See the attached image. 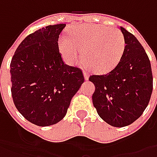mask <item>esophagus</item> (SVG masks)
<instances>
[{
    "label": "esophagus",
    "instance_id": "obj_1",
    "mask_svg": "<svg viewBox=\"0 0 157 157\" xmlns=\"http://www.w3.org/2000/svg\"><path fill=\"white\" fill-rule=\"evenodd\" d=\"M83 73H84V76H85V79H86V80H88V78H89V74H88L87 71H84Z\"/></svg>",
    "mask_w": 157,
    "mask_h": 157
}]
</instances>
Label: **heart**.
<instances>
[{
    "label": "heart",
    "instance_id": "1",
    "mask_svg": "<svg viewBox=\"0 0 157 157\" xmlns=\"http://www.w3.org/2000/svg\"><path fill=\"white\" fill-rule=\"evenodd\" d=\"M60 52L69 62L81 58L88 68L105 73L116 67L123 57L126 41L122 32L114 28L82 24L69 30L68 38L58 41Z\"/></svg>",
    "mask_w": 157,
    "mask_h": 157
}]
</instances>
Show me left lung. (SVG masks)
<instances>
[{
  "label": "left lung",
  "mask_w": 157,
  "mask_h": 157,
  "mask_svg": "<svg viewBox=\"0 0 157 157\" xmlns=\"http://www.w3.org/2000/svg\"><path fill=\"white\" fill-rule=\"evenodd\" d=\"M120 29L126 41L121 60L108 73L89 77L95 86L93 103L98 114L116 128L136 121L146 109L153 91L151 64L144 48L133 34Z\"/></svg>",
  "instance_id": "8db88e82"
}]
</instances>
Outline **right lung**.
I'll use <instances>...</instances> for the list:
<instances>
[{
	"label": "right lung",
	"instance_id": "obj_1",
	"mask_svg": "<svg viewBox=\"0 0 157 157\" xmlns=\"http://www.w3.org/2000/svg\"><path fill=\"white\" fill-rule=\"evenodd\" d=\"M66 24L49 25L29 35L10 63L11 94L17 110L40 127L63 119L85 81L82 70L64 63L58 38Z\"/></svg>",
	"mask_w": 157,
	"mask_h": 157
}]
</instances>
